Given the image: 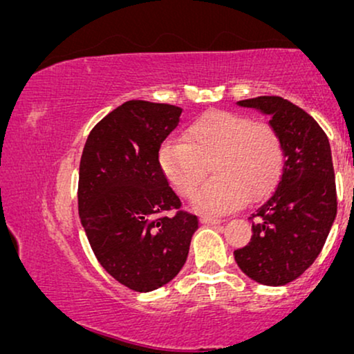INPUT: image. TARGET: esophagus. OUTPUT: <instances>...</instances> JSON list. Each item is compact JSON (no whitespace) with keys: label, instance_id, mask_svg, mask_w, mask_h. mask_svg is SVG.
Wrapping results in <instances>:
<instances>
[{"label":"esophagus","instance_id":"1","mask_svg":"<svg viewBox=\"0 0 354 354\" xmlns=\"http://www.w3.org/2000/svg\"><path fill=\"white\" fill-rule=\"evenodd\" d=\"M201 221L202 225H207V226H216L223 223V220H220V218H212V216H202Z\"/></svg>","mask_w":354,"mask_h":354}]
</instances>
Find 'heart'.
Wrapping results in <instances>:
<instances>
[{"label":"heart","mask_w":354,"mask_h":354,"mask_svg":"<svg viewBox=\"0 0 354 354\" xmlns=\"http://www.w3.org/2000/svg\"><path fill=\"white\" fill-rule=\"evenodd\" d=\"M283 162L277 129L236 112L212 111L198 117L160 151V167L179 197H191L207 176H215L192 198L197 212L220 215L258 201L274 186Z\"/></svg>","instance_id":"b5f03b06"}]
</instances>
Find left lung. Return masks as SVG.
Listing matches in <instances>:
<instances>
[{"label":"left lung","mask_w":354,"mask_h":354,"mask_svg":"<svg viewBox=\"0 0 354 354\" xmlns=\"http://www.w3.org/2000/svg\"><path fill=\"white\" fill-rule=\"evenodd\" d=\"M270 115L283 144L274 191L250 215L253 236L234 252L242 272L263 286H286L310 268L337 215L330 144L310 113L279 96L237 102Z\"/></svg>","instance_id":"8db88e82"}]
</instances>
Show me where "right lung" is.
Listing matches in <instances>:
<instances>
[{"instance_id": "right-lung-1", "label": "right lung", "mask_w": 354, "mask_h": 354, "mask_svg": "<svg viewBox=\"0 0 354 354\" xmlns=\"http://www.w3.org/2000/svg\"><path fill=\"white\" fill-rule=\"evenodd\" d=\"M181 113L170 104H122L91 129L80 160L78 213L89 245L104 270L134 292L175 279L198 227L158 162Z\"/></svg>"}]
</instances>
